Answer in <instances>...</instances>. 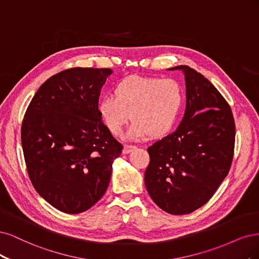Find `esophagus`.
I'll use <instances>...</instances> for the list:
<instances>
[{"label": "esophagus", "instance_id": "34e87169", "mask_svg": "<svg viewBox=\"0 0 259 259\" xmlns=\"http://www.w3.org/2000/svg\"><path fill=\"white\" fill-rule=\"evenodd\" d=\"M137 148V146H133V145H124L122 148V154H129L132 151H135Z\"/></svg>", "mask_w": 259, "mask_h": 259}]
</instances>
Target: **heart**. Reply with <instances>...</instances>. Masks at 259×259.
I'll list each match as a JSON object with an SVG mask.
<instances>
[{
  "label": "heart",
  "mask_w": 259,
  "mask_h": 259,
  "mask_svg": "<svg viewBox=\"0 0 259 259\" xmlns=\"http://www.w3.org/2000/svg\"><path fill=\"white\" fill-rule=\"evenodd\" d=\"M184 103L180 82L172 78L130 76L115 87L99 103V113L107 129L119 136L132 118L128 136L143 139L162 138L178 122Z\"/></svg>",
  "instance_id": "obj_1"
}]
</instances>
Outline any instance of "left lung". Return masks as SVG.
<instances>
[{"label":"left lung","mask_w":259,"mask_h":259,"mask_svg":"<svg viewBox=\"0 0 259 259\" xmlns=\"http://www.w3.org/2000/svg\"><path fill=\"white\" fill-rule=\"evenodd\" d=\"M186 110L177 130L147 148L151 161L144 174L153 201L174 215L205 204L229 172L236 126L230 106L212 82L187 65Z\"/></svg>","instance_id":"1"}]
</instances>
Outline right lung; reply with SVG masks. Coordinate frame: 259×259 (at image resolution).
<instances>
[{
    "instance_id": "1",
    "label": "right lung",
    "mask_w": 259,
    "mask_h": 259,
    "mask_svg": "<svg viewBox=\"0 0 259 259\" xmlns=\"http://www.w3.org/2000/svg\"><path fill=\"white\" fill-rule=\"evenodd\" d=\"M111 69L73 68L41 85L21 126L29 178L38 195L69 214L104 195L122 145L103 123L99 97Z\"/></svg>"
}]
</instances>
